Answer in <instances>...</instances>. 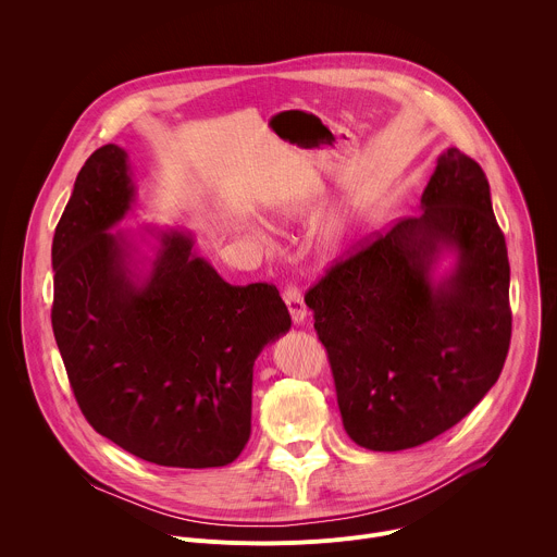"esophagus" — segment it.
<instances>
[{
  "label": "esophagus",
  "instance_id": "obj_1",
  "mask_svg": "<svg viewBox=\"0 0 557 557\" xmlns=\"http://www.w3.org/2000/svg\"><path fill=\"white\" fill-rule=\"evenodd\" d=\"M286 306H288V312L293 317V324H304L306 320V304H304V295L297 286H286L284 293H282Z\"/></svg>",
  "mask_w": 557,
  "mask_h": 557
}]
</instances>
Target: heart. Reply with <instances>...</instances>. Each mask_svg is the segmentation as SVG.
I'll list each match as a JSON object with an SVG mask.
<instances>
[{
  "label": "heart",
  "mask_w": 557,
  "mask_h": 557,
  "mask_svg": "<svg viewBox=\"0 0 557 557\" xmlns=\"http://www.w3.org/2000/svg\"><path fill=\"white\" fill-rule=\"evenodd\" d=\"M297 213H299V207H297V205H282V207H275V209L271 211V218H273V220H290V218H295ZM342 233H344V224H342V222H335V224L329 228V235H326L329 245H337V243L342 240Z\"/></svg>",
  "instance_id": "b5f03b06"
}]
</instances>
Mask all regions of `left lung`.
I'll list each match as a JSON object with an SVG mask.
<instances>
[{"label":"left lung","instance_id":"1","mask_svg":"<svg viewBox=\"0 0 557 557\" xmlns=\"http://www.w3.org/2000/svg\"><path fill=\"white\" fill-rule=\"evenodd\" d=\"M421 213L374 233L306 293L348 436L372 451L423 445L498 381L509 342V260L490 183L445 149ZM443 252L457 264L441 278Z\"/></svg>","mask_w":557,"mask_h":557}]
</instances>
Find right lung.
<instances>
[{
    "instance_id": "add662e5",
    "label": "right lung",
    "mask_w": 557,
    "mask_h": 557,
    "mask_svg": "<svg viewBox=\"0 0 557 557\" xmlns=\"http://www.w3.org/2000/svg\"><path fill=\"white\" fill-rule=\"evenodd\" d=\"M132 176L112 143L76 176L52 240L54 339L101 436L163 467H224L251 436L253 363L290 314L273 284L224 282L189 231L143 226L153 258L110 231L132 209Z\"/></svg>"
}]
</instances>
